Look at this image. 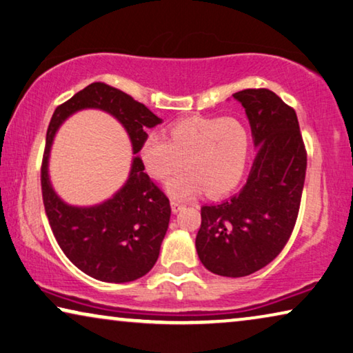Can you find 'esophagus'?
Segmentation results:
<instances>
[{
    "label": "esophagus",
    "instance_id": "34e87169",
    "mask_svg": "<svg viewBox=\"0 0 353 353\" xmlns=\"http://www.w3.org/2000/svg\"><path fill=\"white\" fill-rule=\"evenodd\" d=\"M183 208H185V204H183L182 201H177V199H172V201H171V209H172V212H179V210H181V209H183Z\"/></svg>",
    "mask_w": 353,
    "mask_h": 353
}]
</instances>
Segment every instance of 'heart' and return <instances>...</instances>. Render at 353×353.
Masks as SVG:
<instances>
[{"label":"heart","mask_w":353,"mask_h":353,"mask_svg":"<svg viewBox=\"0 0 353 353\" xmlns=\"http://www.w3.org/2000/svg\"><path fill=\"white\" fill-rule=\"evenodd\" d=\"M250 157V134L236 117H192L172 123L166 139L150 134L141 147V159L154 179H168L185 163L187 171L166 182L174 198L199 192L222 196L238 185Z\"/></svg>","instance_id":"heart-1"}]
</instances>
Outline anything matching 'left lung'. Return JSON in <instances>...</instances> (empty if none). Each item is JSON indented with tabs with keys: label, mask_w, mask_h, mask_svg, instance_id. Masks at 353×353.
Listing matches in <instances>:
<instances>
[{
	"label": "left lung",
	"mask_w": 353,
	"mask_h": 353,
	"mask_svg": "<svg viewBox=\"0 0 353 353\" xmlns=\"http://www.w3.org/2000/svg\"><path fill=\"white\" fill-rule=\"evenodd\" d=\"M249 119L256 157L239 193L201 208L199 260L210 272L244 277L281 254L298 219L307 154L294 109L268 88L233 94Z\"/></svg>",
	"instance_id": "1"
}]
</instances>
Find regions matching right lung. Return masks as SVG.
Masks as SVG:
<instances>
[{"label": "right lung", "mask_w": 353, "mask_h": 353, "mask_svg": "<svg viewBox=\"0 0 353 353\" xmlns=\"http://www.w3.org/2000/svg\"><path fill=\"white\" fill-rule=\"evenodd\" d=\"M81 109H101L114 115L128 133L133 154H138L147 139L145 130L161 123V119L119 88L93 82L55 109L42 157V201L63 254L98 281H136L159 260L171 217L170 199L145 174L143 160L134 157L128 181L108 201L92 208L61 201L49 181L50 145L60 125Z\"/></svg>", "instance_id": "right-lung-1"}]
</instances>
